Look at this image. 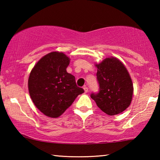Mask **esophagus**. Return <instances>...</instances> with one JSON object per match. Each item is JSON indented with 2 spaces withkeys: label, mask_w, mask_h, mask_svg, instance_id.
<instances>
[{
  "label": "esophagus",
  "mask_w": 160,
  "mask_h": 160,
  "mask_svg": "<svg viewBox=\"0 0 160 160\" xmlns=\"http://www.w3.org/2000/svg\"><path fill=\"white\" fill-rule=\"evenodd\" d=\"M83 89H84V91H85V93H87L88 92V88H87L86 86H84V88H83Z\"/></svg>",
  "instance_id": "34e87169"
}]
</instances>
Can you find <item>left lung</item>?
Returning a JSON list of instances; mask_svg holds the SVG:
<instances>
[{"label":"left lung","mask_w":160,"mask_h":160,"mask_svg":"<svg viewBox=\"0 0 160 160\" xmlns=\"http://www.w3.org/2000/svg\"><path fill=\"white\" fill-rule=\"evenodd\" d=\"M99 92L92 94L91 98L107 115L118 114L131 104L133 85L126 66L116 57H108L96 63Z\"/></svg>","instance_id":"1"}]
</instances>
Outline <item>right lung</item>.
Returning a JSON list of instances; mask_svg holds the SVG:
<instances>
[{
  "label": "right lung",
  "instance_id": "1",
  "mask_svg": "<svg viewBox=\"0 0 160 160\" xmlns=\"http://www.w3.org/2000/svg\"><path fill=\"white\" fill-rule=\"evenodd\" d=\"M70 61L64 53L52 51L40 58L29 74V95L35 107L48 117H59L84 92L67 72Z\"/></svg>",
  "mask_w": 160,
  "mask_h": 160
}]
</instances>
